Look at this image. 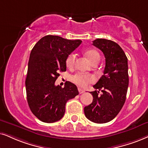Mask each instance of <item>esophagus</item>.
I'll list each match as a JSON object with an SVG mask.
<instances>
[{
	"label": "esophagus",
	"mask_w": 148,
	"mask_h": 148,
	"mask_svg": "<svg viewBox=\"0 0 148 148\" xmlns=\"http://www.w3.org/2000/svg\"><path fill=\"white\" fill-rule=\"evenodd\" d=\"M78 92H79V93H83L85 92V91H84L83 89H80V88H78Z\"/></svg>",
	"instance_id": "esophagus-1"
}]
</instances>
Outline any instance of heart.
Listing matches in <instances>:
<instances>
[{
  "label": "heart",
  "mask_w": 148,
  "mask_h": 148,
  "mask_svg": "<svg viewBox=\"0 0 148 148\" xmlns=\"http://www.w3.org/2000/svg\"><path fill=\"white\" fill-rule=\"evenodd\" d=\"M85 56L90 62L92 63L96 61L100 60V55L96 50L89 49L85 52ZM76 56L74 54H70L65 59V65L68 68H72L75 63ZM72 80L74 83L81 87L87 86L88 84L92 83L94 80V78L90 74H76L72 76Z\"/></svg>",
  "instance_id": "b5f03b06"
}]
</instances>
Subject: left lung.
<instances>
[{
	"label": "left lung",
	"instance_id": "obj_1",
	"mask_svg": "<svg viewBox=\"0 0 148 148\" xmlns=\"http://www.w3.org/2000/svg\"><path fill=\"white\" fill-rule=\"evenodd\" d=\"M93 45L103 52L105 57L104 74L94 89L91 104L84 108L86 117L93 122L103 124L117 116L125 103L128 87V59L117 43L106 39H96Z\"/></svg>",
	"mask_w": 148,
	"mask_h": 148
}]
</instances>
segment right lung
I'll list each match as a JSON object with an SVG mask.
<instances>
[{"mask_svg":"<svg viewBox=\"0 0 148 148\" xmlns=\"http://www.w3.org/2000/svg\"><path fill=\"white\" fill-rule=\"evenodd\" d=\"M81 42L80 40L46 35L31 50L25 81L27 98L31 112L43 122L60 120L64 115L66 102L78 95L74 84L67 81L62 88L55 83L59 72L66 71V57Z\"/></svg>","mask_w":148,"mask_h":148,"instance_id":"obj_1","label":"right lung"}]
</instances>
